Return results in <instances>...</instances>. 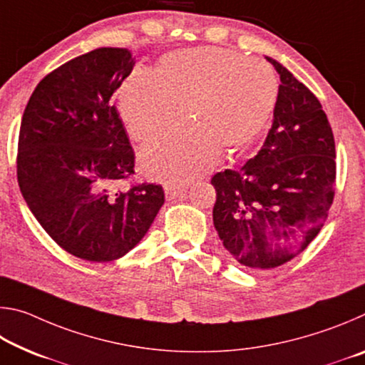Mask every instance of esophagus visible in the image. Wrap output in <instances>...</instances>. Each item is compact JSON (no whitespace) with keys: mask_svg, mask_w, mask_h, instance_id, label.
Here are the masks:
<instances>
[{"mask_svg":"<svg viewBox=\"0 0 365 365\" xmlns=\"http://www.w3.org/2000/svg\"><path fill=\"white\" fill-rule=\"evenodd\" d=\"M185 191V188L182 187H172V185H165L164 187V193L168 200H175V197L180 196Z\"/></svg>","mask_w":365,"mask_h":365,"instance_id":"1","label":"esophagus"}]
</instances>
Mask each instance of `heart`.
I'll return each instance as SVG.
<instances>
[{"mask_svg": "<svg viewBox=\"0 0 365 365\" xmlns=\"http://www.w3.org/2000/svg\"><path fill=\"white\" fill-rule=\"evenodd\" d=\"M279 96L272 67L224 48L165 54L156 69L135 67L119 90V114L130 137L145 143L170 130L185 110L188 128L146 145L145 174L185 183L212 168L220 150L250 145L270 119Z\"/></svg>", "mask_w": 365, "mask_h": 365, "instance_id": "b5f03b06", "label": "heart"}]
</instances>
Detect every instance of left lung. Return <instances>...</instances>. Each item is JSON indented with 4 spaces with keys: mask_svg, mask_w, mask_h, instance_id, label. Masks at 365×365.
Masks as SVG:
<instances>
[{
    "mask_svg": "<svg viewBox=\"0 0 365 365\" xmlns=\"http://www.w3.org/2000/svg\"><path fill=\"white\" fill-rule=\"evenodd\" d=\"M279 96L261 150L243 168L212 177L214 227L250 270L292 261L317 237L333 202L335 140L322 104L279 61Z\"/></svg>",
    "mask_w": 365,
    "mask_h": 365,
    "instance_id": "obj_1",
    "label": "left lung"
}]
</instances>
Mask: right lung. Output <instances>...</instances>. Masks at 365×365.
<instances>
[{
  "label": "right lung",
  "instance_id": "add662e5",
  "mask_svg": "<svg viewBox=\"0 0 365 365\" xmlns=\"http://www.w3.org/2000/svg\"><path fill=\"white\" fill-rule=\"evenodd\" d=\"M133 66L127 48L85 53L48 73L22 115L21 193L49 237L85 261L125 256L164 205L160 185L115 191L135 174V153L110 98Z\"/></svg>",
  "mask_w": 365,
  "mask_h": 365
}]
</instances>
